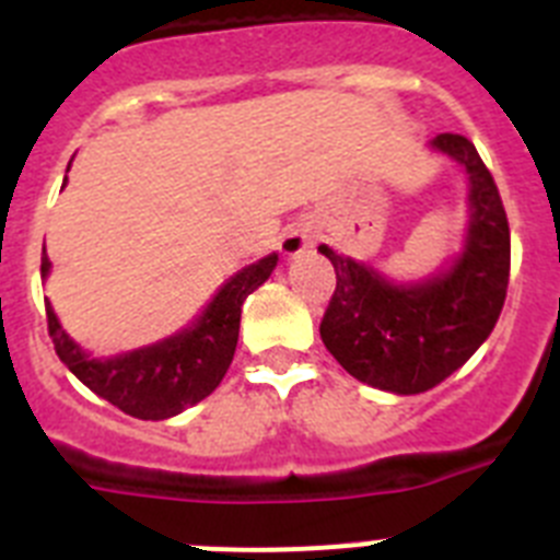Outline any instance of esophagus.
I'll return each mask as SVG.
<instances>
[{"label":"esophagus","instance_id":"obj_1","mask_svg":"<svg viewBox=\"0 0 560 560\" xmlns=\"http://www.w3.org/2000/svg\"><path fill=\"white\" fill-rule=\"evenodd\" d=\"M283 255H289V257H294V255H300V252H305V249H311V246H314V232H311V226H291L289 232H285L283 235Z\"/></svg>","mask_w":560,"mask_h":560}]
</instances>
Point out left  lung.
Here are the masks:
<instances>
[{"label": "left lung", "mask_w": 560, "mask_h": 560, "mask_svg": "<svg viewBox=\"0 0 560 560\" xmlns=\"http://www.w3.org/2000/svg\"><path fill=\"white\" fill-rule=\"evenodd\" d=\"M468 173L471 230L463 257L429 283L393 285L368 266L319 246L336 289L319 336L341 368L370 387L418 395L477 353L502 314L511 280V226L491 171L463 133L432 142Z\"/></svg>", "instance_id": "obj_1"}]
</instances>
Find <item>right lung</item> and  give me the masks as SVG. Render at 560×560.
Masks as SVG:
<instances>
[{"label":"right lung","mask_w":560,"mask_h":560,"mask_svg":"<svg viewBox=\"0 0 560 560\" xmlns=\"http://www.w3.org/2000/svg\"><path fill=\"white\" fill-rule=\"evenodd\" d=\"M277 266V255L237 271L230 283L215 294L199 323L179 336L133 350L117 359H89L75 341L58 325L47 303V330L56 345L58 359L67 364L89 389L131 418L165 420L185 412L187 407L205 400L219 387L235 355L241 305L246 296L264 285ZM49 271L47 255L42 257V275Z\"/></svg>","instance_id":"1"}]
</instances>
